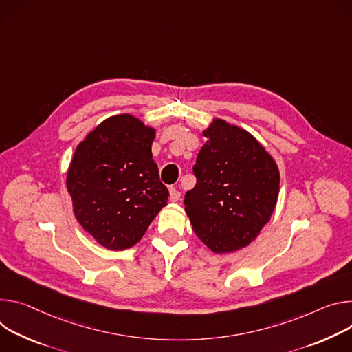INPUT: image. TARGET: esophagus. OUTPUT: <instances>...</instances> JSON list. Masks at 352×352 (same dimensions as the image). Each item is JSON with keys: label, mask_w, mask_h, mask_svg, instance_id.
I'll use <instances>...</instances> for the list:
<instances>
[{"label": "esophagus", "mask_w": 352, "mask_h": 352, "mask_svg": "<svg viewBox=\"0 0 352 352\" xmlns=\"http://www.w3.org/2000/svg\"><path fill=\"white\" fill-rule=\"evenodd\" d=\"M180 196H182V192L179 190H176L175 187H170V190H169V199H170V201H173V203L179 201Z\"/></svg>", "instance_id": "1"}]
</instances>
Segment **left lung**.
I'll return each mask as SVG.
<instances>
[{"instance_id": "left-lung-1", "label": "left lung", "mask_w": 352, "mask_h": 352, "mask_svg": "<svg viewBox=\"0 0 352 352\" xmlns=\"http://www.w3.org/2000/svg\"><path fill=\"white\" fill-rule=\"evenodd\" d=\"M192 172L197 183L184 196L192 230L214 253L250 245L276 208L280 170L246 130L214 119Z\"/></svg>"}]
</instances>
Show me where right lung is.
<instances>
[{
	"mask_svg": "<svg viewBox=\"0 0 352 352\" xmlns=\"http://www.w3.org/2000/svg\"><path fill=\"white\" fill-rule=\"evenodd\" d=\"M153 138L155 129L117 114L75 149L67 173L74 214L106 249L134 246L168 203L169 191L152 160Z\"/></svg>",
	"mask_w": 352,
	"mask_h": 352,
	"instance_id": "obj_1",
	"label": "right lung"
}]
</instances>
